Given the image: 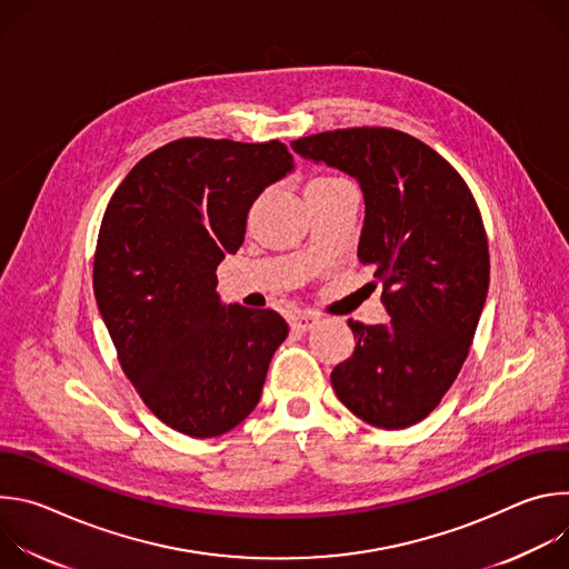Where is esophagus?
Here are the masks:
<instances>
[{
	"label": "esophagus",
	"instance_id": "esophagus-1",
	"mask_svg": "<svg viewBox=\"0 0 569 569\" xmlns=\"http://www.w3.org/2000/svg\"><path fill=\"white\" fill-rule=\"evenodd\" d=\"M317 323H319V319H317L315 315L303 312V315H297V317L292 319V331H297V333H306V331L315 329Z\"/></svg>",
	"mask_w": 569,
	"mask_h": 569
}]
</instances>
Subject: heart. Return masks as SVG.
<instances>
[{
	"label": "heart",
	"mask_w": 569,
	"mask_h": 569,
	"mask_svg": "<svg viewBox=\"0 0 569 569\" xmlns=\"http://www.w3.org/2000/svg\"><path fill=\"white\" fill-rule=\"evenodd\" d=\"M338 184H345V180H340V178H315L308 187H338Z\"/></svg>",
	"instance_id": "1"
}]
</instances>
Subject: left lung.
<instances>
[{
    "mask_svg": "<svg viewBox=\"0 0 569 569\" xmlns=\"http://www.w3.org/2000/svg\"><path fill=\"white\" fill-rule=\"evenodd\" d=\"M297 154L353 178L365 198L358 259L382 283L387 323L349 319L356 349L331 373L369 426L423 421L455 382L489 292V242L461 176L423 141L391 128L301 137Z\"/></svg>",
    "mask_w": 569,
    "mask_h": 569,
    "instance_id": "8db88e82",
    "label": "left lung"
}]
</instances>
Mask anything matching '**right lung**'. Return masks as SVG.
Returning <instances> with one entry per match:
<instances>
[{"mask_svg": "<svg viewBox=\"0 0 569 569\" xmlns=\"http://www.w3.org/2000/svg\"><path fill=\"white\" fill-rule=\"evenodd\" d=\"M292 171L281 141L187 137L146 154L106 209L99 312L143 402L182 435L218 437L246 419L288 338L279 312L224 303L216 268L246 240L254 200Z\"/></svg>", "mask_w": 569, "mask_h": 569, "instance_id": "add662e5", "label": "right lung"}]
</instances>
